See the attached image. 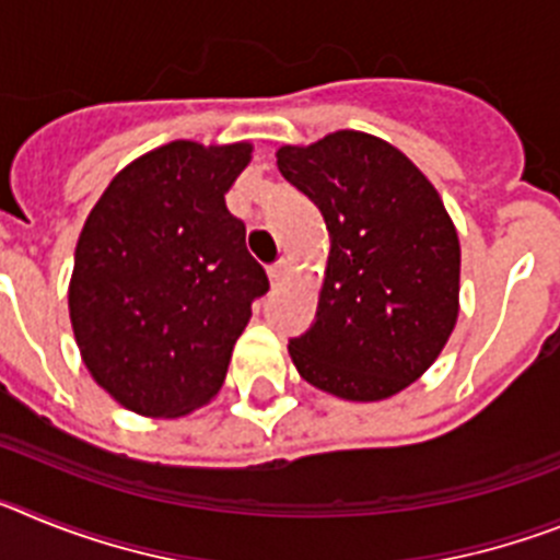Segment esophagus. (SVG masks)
Segmentation results:
<instances>
[{"label": "esophagus", "instance_id": "esophagus-1", "mask_svg": "<svg viewBox=\"0 0 560 560\" xmlns=\"http://www.w3.org/2000/svg\"><path fill=\"white\" fill-rule=\"evenodd\" d=\"M289 269H291V264H289V260H280V264H275V266H271V269H269L271 283H280V280H283V277H285V271H289Z\"/></svg>", "mask_w": 560, "mask_h": 560}]
</instances>
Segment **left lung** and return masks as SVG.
Segmentation results:
<instances>
[{"instance_id":"8db88e82","label":"left lung","mask_w":560,"mask_h":560,"mask_svg":"<svg viewBox=\"0 0 560 560\" xmlns=\"http://www.w3.org/2000/svg\"><path fill=\"white\" fill-rule=\"evenodd\" d=\"M277 167L330 232L316 319L289 341L296 373L345 400H384L427 373L459 314V237L407 153L364 131L283 145Z\"/></svg>"}]
</instances>
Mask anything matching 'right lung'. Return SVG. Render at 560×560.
Returning a JSON list of instances; mask_svg holds the SVG:
<instances>
[{"label": "right lung", "instance_id": "1", "mask_svg": "<svg viewBox=\"0 0 560 560\" xmlns=\"http://www.w3.org/2000/svg\"><path fill=\"white\" fill-rule=\"evenodd\" d=\"M249 160L252 142H167L122 167L89 212L69 319L92 378L131 412L182 418L210 404L269 291L226 210Z\"/></svg>", "mask_w": 560, "mask_h": 560}]
</instances>
